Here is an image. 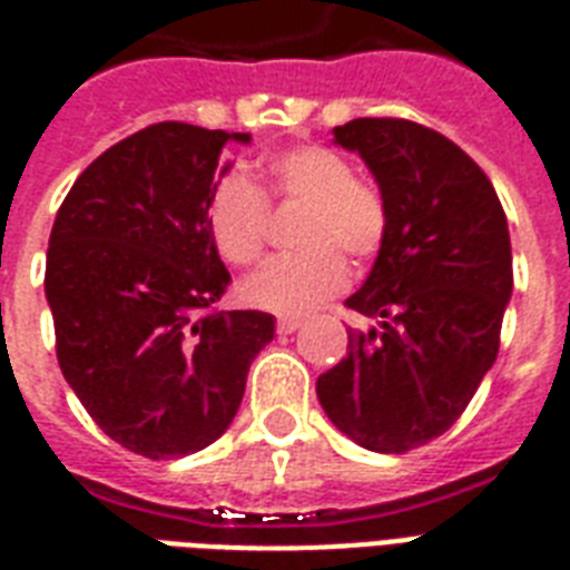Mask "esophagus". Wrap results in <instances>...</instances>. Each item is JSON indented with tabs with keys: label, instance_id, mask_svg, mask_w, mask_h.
Returning <instances> with one entry per match:
<instances>
[{
	"label": "esophagus",
	"instance_id": "esophagus-1",
	"mask_svg": "<svg viewBox=\"0 0 570 570\" xmlns=\"http://www.w3.org/2000/svg\"><path fill=\"white\" fill-rule=\"evenodd\" d=\"M302 316H281L277 320V334H293V331L302 328Z\"/></svg>",
	"mask_w": 570,
	"mask_h": 570
}]
</instances>
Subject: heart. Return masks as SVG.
I'll list each match as a JSON object with an SVG mask.
<instances>
[{
  "label": "heart",
  "mask_w": 570,
  "mask_h": 570,
  "mask_svg": "<svg viewBox=\"0 0 570 570\" xmlns=\"http://www.w3.org/2000/svg\"><path fill=\"white\" fill-rule=\"evenodd\" d=\"M268 204H304L307 213L298 227L302 254L268 259L242 281V302L259 311H311L346 286L348 266L340 250L370 259L387 239V197L334 147L295 145L268 156L263 186L239 171L215 183L206 224L227 263H257L268 239Z\"/></svg>",
  "instance_id": "heart-1"
}]
</instances>
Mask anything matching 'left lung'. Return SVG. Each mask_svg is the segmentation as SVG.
Returning <instances> with one entry per match:
<instances>
[{"label": "left lung", "mask_w": 570, "mask_h": 570, "mask_svg": "<svg viewBox=\"0 0 570 570\" xmlns=\"http://www.w3.org/2000/svg\"><path fill=\"white\" fill-rule=\"evenodd\" d=\"M387 197L390 227L348 311V352L316 381L325 414L373 452H407L450 429L500 352L512 295L509 224L485 171L441 132L405 118L334 129Z\"/></svg>", "instance_id": "1"}]
</instances>
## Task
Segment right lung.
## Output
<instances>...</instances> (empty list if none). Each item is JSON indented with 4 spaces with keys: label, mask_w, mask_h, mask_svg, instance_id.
Here are the masks:
<instances>
[{
    "label": "right lung",
    "mask_w": 570,
    "mask_h": 570,
    "mask_svg": "<svg viewBox=\"0 0 570 570\" xmlns=\"http://www.w3.org/2000/svg\"><path fill=\"white\" fill-rule=\"evenodd\" d=\"M227 141L248 132L138 129L76 177L49 233L58 366L111 441L154 461L222 438L275 337L272 313L215 307L230 272L206 204Z\"/></svg>",
    "instance_id": "obj_1"
}]
</instances>
